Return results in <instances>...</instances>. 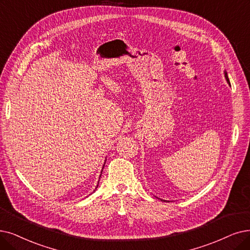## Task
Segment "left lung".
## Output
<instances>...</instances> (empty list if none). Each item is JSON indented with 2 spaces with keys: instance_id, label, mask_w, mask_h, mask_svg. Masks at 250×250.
Wrapping results in <instances>:
<instances>
[{
  "instance_id": "obj_1",
  "label": "left lung",
  "mask_w": 250,
  "mask_h": 250,
  "mask_svg": "<svg viewBox=\"0 0 250 250\" xmlns=\"http://www.w3.org/2000/svg\"><path fill=\"white\" fill-rule=\"evenodd\" d=\"M225 78H226V80H227V82H228V84L231 86V83H229V78H228V74H227V72H225Z\"/></svg>"
}]
</instances>
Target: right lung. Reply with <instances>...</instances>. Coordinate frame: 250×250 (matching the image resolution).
<instances>
[{
	"label": "right lung",
	"instance_id": "add662e5",
	"mask_svg": "<svg viewBox=\"0 0 250 250\" xmlns=\"http://www.w3.org/2000/svg\"><path fill=\"white\" fill-rule=\"evenodd\" d=\"M103 168H104V167H103ZM101 176H102V174H101ZM99 178H101V177H99ZM98 183H99V181H98ZM97 187H98V186H96V188H97Z\"/></svg>",
	"mask_w": 250,
	"mask_h": 250
}]
</instances>
